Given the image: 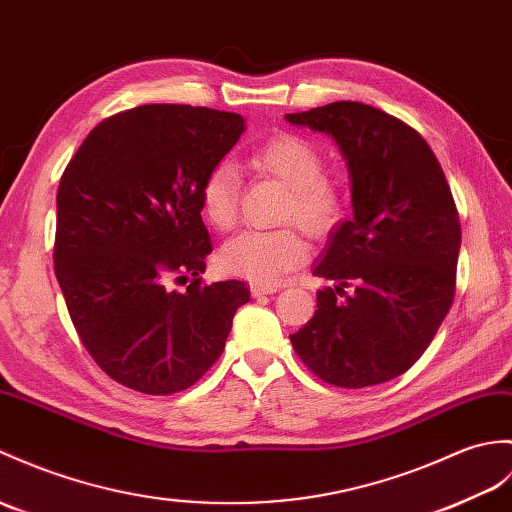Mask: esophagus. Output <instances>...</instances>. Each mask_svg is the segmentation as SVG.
Masks as SVG:
<instances>
[{
    "label": "esophagus",
    "mask_w": 512,
    "mask_h": 512,
    "mask_svg": "<svg viewBox=\"0 0 512 512\" xmlns=\"http://www.w3.org/2000/svg\"><path fill=\"white\" fill-rule=\"evenodd\" d=\"M272 292H277V288L275 285H259V283H255V285H251V294L255 296H264V294H272Z\"/></svg>",
    "instance_id": "obj_1"
}]
</instances>
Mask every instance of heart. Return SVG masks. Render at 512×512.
Instances as JSON below:
<instances>
[{
	"label": "heart",
	"mask_w": 512,
	"mask_h": 512,
	"mask_svg": "<svg viewBox=\"0 0 512 512\" xmlns=\"http://www.w3.org/2000/svg\"><path fill=\"white\" fill-rule=\"evenodd\" d=\"M253 163L288 185L283 218L296 220L310 235L334 229L344 209V194L336 181L323 176V154L301 135L279 133L261 144ZM200 213L211 229L229 231L237 220L240 178L231 163L222 161L205 174L198 189ZM307 257V244L294 227L248 229L237 233L218 253L220 268L231 277L255 283H277L285 272Z\"/></svg>",
	"instance_id": "obj_1"
}]
</instances>
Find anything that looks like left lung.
Here are the masks:
<instances>
[{"label":"left lung","instance_id":"1","mask_svg":"<svg viewBox=\"0 0 512 512\" xmlns=\"http://www.w3.org/2000/svg\"><path fill=\"white\" fill-rule=\"evenodd\" d=\"M285 120L334 139L353 187V218L314 266L338 285L318 290L292 347L327 384L388 382L421 358L454 303L460 220L447 178L417 130L375 106L342 100Z\"/></svg>","mask_w":512,"mask_h":512}]
</instances>
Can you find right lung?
<instances>
[{
	"instance_id": "1",
	"label": "right lung",
	"mask_w": 512,
	"mask_h": 512,
	"mask_svg": "<svg viewBox=\"0 0 512 512\" xmlns=\"http://www.w3.org/2000/svg\"><path fill=\"white\" fill-rule=\"evenodd\" d=\"M244 128L237 113L144 104L106 117L67 163L56 279L82 344L117 384L146 395L196 384L251 301L244 281L200 277L211 242L198 189Z\"/></svg>"
}]
</instances>
